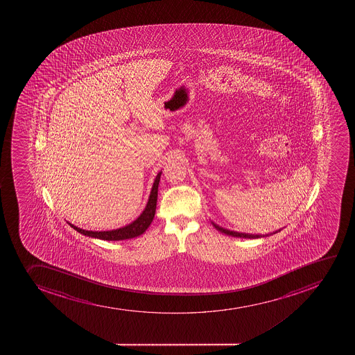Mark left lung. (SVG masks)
<instances>
[{"instance_id":"left-lung-1","label":"left lung","mask_w":355,"mask_h":355,"mask_svg":"<svg viewBox=\"0 0 355 355\" xmlns=\"http://www.w3.org/2000/svg\"><path fill=\"white\" fill-rule=\"evenodd\" d=\"M213 225H214L215 228L218 229V232H223L225 235L234 236V237H241V239H259V237H263V235H252V234H244V232H232V230H228V229L222 228L220 225H215L214 222H211ZM280 232V230H277V232ZM273 232V234H275ZM265 236H268V234Z\"/></svg>"}]
</instances>
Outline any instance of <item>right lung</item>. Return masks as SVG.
<instances>
[{"mask_svg":"<svg viewBox=\"0 0 355 355\" xmlns=\"http://www.w3.org/2000/svg\"><path fill=\"white\" fill-rule=\"evenodd\" d=\"M161 175L162 172H158L156 178H155L150 196H149V200H148L144 211L130 225H125L123 228L116 229V230H109V232H92V230L78 228V227L71 225V223H69V225H71V228H74L80 234L89 236V237H94V239H103V241H123V239H134V237L142 235L147 230L148 227L150 225L155 216L156 202H157L158 184H159Z\"/></svg>","mask_w":355,"mask_h":355,"instance_id":"right-lung-1","label":"right lung"}]
</instances>
